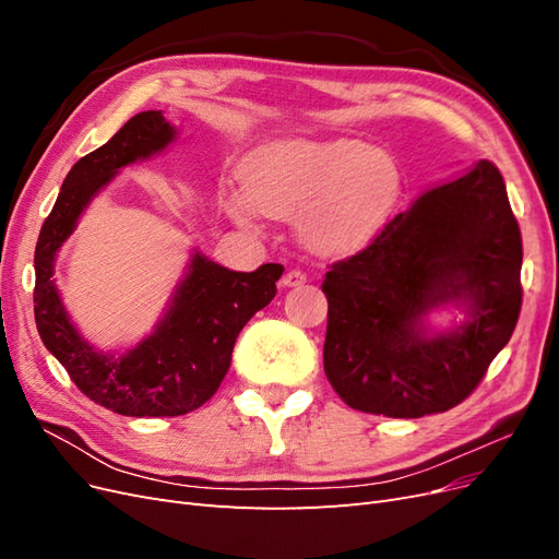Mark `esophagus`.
<instances>
[{"instance_id": "esophagus-1", "label": "esophagus", "mask_w": 559, "mask_h": 559, "mask_svg": "<svg viewBox=\"0 0 559 559\" xmlns=\"http://www.w3.org/2000/svg\"><path fill=\"white\" fill-rule=\"evenodd\" d=\"M306 280H308V275L302 273V270L292 267V270H286V275L282 277V284L284 286H300V284H306Z\"/></svg>"}]
</instances>
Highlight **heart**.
<instances>
[{
    "instance_id": "heart-1",
    "label": "heart",
    "mask_w": 559,
    "mask_h": 559,
    "mask_svg": "<svg viewBox=\"0 0 559 559\" xmlns=\"http://www.w3.org/2000/svg\"><path fill=\"white\" fill-rule=\"evenodd\" d=\"M245 191H228L224 207L242 226L298 214V238L321 257L361 247L394 207L396 165L361 142L280 140L242 163Z\"/></svg>"
}]
</instances>
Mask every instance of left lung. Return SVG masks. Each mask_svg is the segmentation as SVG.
<instances>
[{
	"instance_id": "obj_1",
	"label": "left lung",
	"mask_w": 559,
	"mask_h": 559,
	"mask_svg": "<svg viewBox=\"0 0 559 559\" xmlns=\"http://www.w3.org/2000/svg\"><path fill=\"white\" fill-rule=\"evenodd\" d=\"M522 235L492 160L421 193L368 247L329 265L324 370L349 408L421 417L460 405L511 341L522 308ZM448 299L469 321L427 336Z\"/></svg>"
}]
</instances>
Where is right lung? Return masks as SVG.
<instances>
[{
	"mask_svg": "<svg viewBox=\"0 0 559 559\" xmlns=\"http://www.w3.org/2000/svg\"><path fill=\"white\" fill-rule=\"evenodd\" d=\"M175 140L160 111H142L64 177L35 249V321L46 349L91 401L128 417H177L210 401L228 373L233 347L247 321L277 294L284 267L265 263L235 273L195 253L170 310L138 347L109 357L72 326L53 282L56 253L91 198L121 170Z\"/></svg>",
	"mask_w": 559,
	"mask_h": 559,
	"instance_id": "1",
	"label": "right lung"
}]
</instances>
